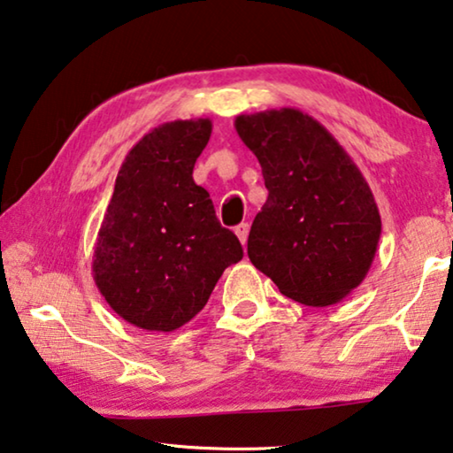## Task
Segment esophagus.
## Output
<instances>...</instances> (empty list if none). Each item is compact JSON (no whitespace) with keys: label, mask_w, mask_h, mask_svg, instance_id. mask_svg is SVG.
<instances>
[{"label":"esophagus","mask_w":453,"mask_h":453,"mask_svg":"<svg viewBox=\"0 0 453 453\" xmlns=\"http://www.w3.org/2000/svg\"><path fill=\"white\" fill-rule=\"evenodd\" d=\"M234 234H237L239 241L242 242V245H245L247 234H249V225H247V222H241V225L234 226Z\"/></svg>","instance_id":"34e87169"}]
</instances>
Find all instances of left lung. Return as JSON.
<instances>
[{"label":"left lung","instance_id":"obj_1","mask_svg":"<svg viewBox=\"0 0 453 453\" xmlns=\"http://www.w3.org/2000/svg\"><path fill=\"white\" fill-rule=\"evenodd\" d=\"M267 200L247 241L251 264L284 296L331 306L368 275L382 233L373 194L335 136L296 108L241 114Z\"/></svg>","mask_w":453,"mask_h":453}]
</instances>
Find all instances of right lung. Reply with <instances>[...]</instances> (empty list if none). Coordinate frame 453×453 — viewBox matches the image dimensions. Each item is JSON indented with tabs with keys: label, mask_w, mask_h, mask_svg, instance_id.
I'll use <instances>...</instances> for the list:
<instances>
[{
	"label": "right lung",
	"mask_w": 453,
	"mask_h": 453,
	"mask_svg": "<svg viewBox=\"0 0 453 453\" xmlns=\"http://www.w3.org/2000/svg\"><path fill=\"white\" fill-rule=\"evenodd\" d=\"M208 118L165 122L128 150L94 249V280L110 308L145 331L189 323L231 264L242 259L211 194L192 178Z\"/></svg>",
	"instance_id": "add662e5"
}]
</instances>
